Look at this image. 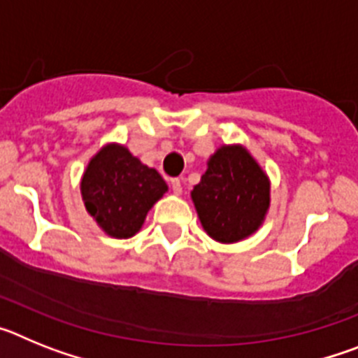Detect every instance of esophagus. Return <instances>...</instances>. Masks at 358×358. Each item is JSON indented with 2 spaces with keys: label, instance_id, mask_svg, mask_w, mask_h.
Segmentation results:
<instances>
[{
  "label": "esophagus",
  "instance_id": "obj_1",
  "mask_svg": "<svg viewBox=\"0 0 358 358\" xmlns=\"http://www.w3.org/2000/svg\"><path fill=\"white\" fill-rule=\"evenodd\" d=\"M170 188H172V192L176 195H181L182 186H181V181H179V179H170Z\"/></svg>",
  "mask_w": 358,
  "mask_h": 358
}]
</instances>
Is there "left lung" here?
I'll return each instance as SVG.
<instances>
[{
    "label": "left lung",
    "instance_id": "obj_1",
    "mask_svg": "<svg viewBox=\"0 0 358 358\" xmlns=\"http://www.w3.org/2000/svg\"><path fill=\"white\" fill-rule=\"evenodd\" d=\"M192 201L208 235L233 243L262 226L271 204V182L242 145H224L208 161Z\"/></svg>",
    "mask_w": 358,
    "mask_h": 358
}]
</instances>
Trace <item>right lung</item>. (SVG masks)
Returning <instances> with one entry per match:
<instances>
[{
    "mask_svg": "<svg viewBox=\"0 0 358 358\" xmlns=\"http://www.w3.org/2000/svg\"><path fill=\"white\" fill-rule=\"evenodd\" d=\"M166 189L157 170L148 169L118 143L98 152L80 182L85 210L113 238L134 236Z\"/></svg>",
    "mask_w": 358,
    "mask_h": 358,
    "instance_id": "obj_1",
    "label": "right lung"
}]
</instances>
